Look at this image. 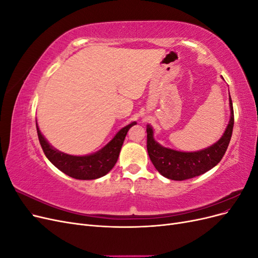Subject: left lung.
<instances>
[{"label": "left lung", "instance_id": "1", "mask_svg": "<svg viewBox=\"0 0 258 258\" xmlns=\"http://www.w3.org/2000/svg\"><path fill=\"white\" fill-rule=\"evenodd\" d=\"M230 118L217 142L197 152H181L165 147L156 141L151 124L146 126L147 152L154 167L167 178L174 181L192 178L206 173L221 161L229 145L233 128V107L229 95Z\"/></svg>", "mask_w": 258, "mask_h": 258}]
</instances>
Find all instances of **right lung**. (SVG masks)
I'll return each mask as SVG.
<instances>
[{
    "label": "right lung",
    "instance_id": "1",
    "mask_svg": "<svg viewBox=\"0 0 258 258\" xmlns=\"http://www.w3.org/2000/svg\"><path fill=\"white\" fill-rule=\"evenodd\" d=\"M135 124H137V122L132 121L121 128L111 141L98 152L83 156L66 154L51 146L42 135L40 128L37 126V121L36 130L38 140H40L46 157L54 167L67 175L76 179H96L104 176L114 168L117 159H118L127 132Z\"/></svg>",
    "mask_w": 258,
    "mask_h": 258
}]
</instances>
